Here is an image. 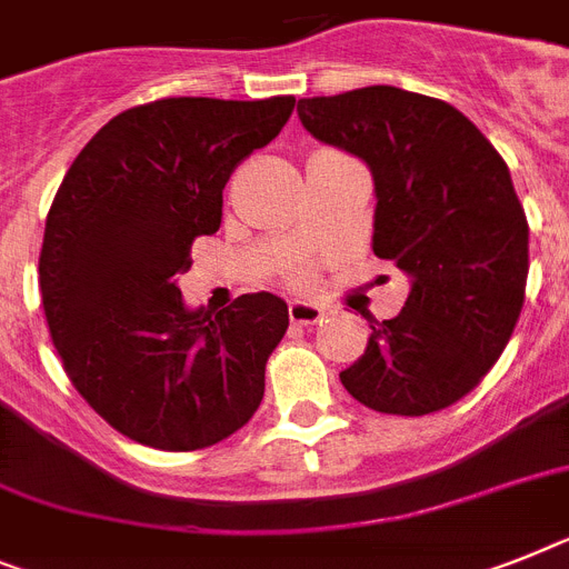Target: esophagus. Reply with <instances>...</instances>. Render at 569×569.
<instances>
[{
	"mask_svg": "<svg viewBox=\"0 0 569 569\" xmlns=\"http://www.w3.org/2000/svg\"><path fill=\"white\" fill-rule=\"evenodd\" d=\"M289 318L292 323H300V327H312L323 318V309L318 303H307V300H292L289 303Z\"/></svg>",
	"mask_w": 569,
	"mask_h": 569,
	"instance_id": "34e87169",
	"label": "esophagus"
}]
</instances>
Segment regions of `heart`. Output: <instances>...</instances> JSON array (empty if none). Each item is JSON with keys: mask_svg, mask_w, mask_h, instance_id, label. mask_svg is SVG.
<instances>
[{"mask_svg": "<svg viewBox=\"0 0 569 569\" xmlns=\"http://www.w3.org/2000/svg\"><path fill=\"white\" fill-rule=\"evenodd\" d=\"M286 280L295 286V289H309L315 283V266L307 260H295L289 269H286Z\"/></svg>", "mask_w": 569, "mask_h": 569, "instance_id": "b5f03b06", "label": "heart"}]
</instances>
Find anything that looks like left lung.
Returning a JSON list of instances; mask_svg holds the SVG:
<instances>
[{"instance_id":"8db88e82","label":"left lung","mask_w":569,"mask_h":569,"mask_svg":"<svg viewBox=\"0 0 569 569\" xmlns=\"http://www.w3.org/2000/svg\"><path fill=\"white\" fill-rule=\"evenodd\" d=\"M298 114L367 161L373 251L410 277L402 312L367 318V350L341 385L393 417L460 402L506 350L527 295L529 226L509 167L460 109L396 86L303 98Z\"/></svg>"}]
</instances>
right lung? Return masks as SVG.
Instances as JSON below:
<instances>
[{
    "label": "right lung",
    "mask_w": 569,
    "mask_h": 569,
    "mask_svg": "<svg viewBox=\"0 0 569 569\" xmlns=\"http://www.w3.org/2000/svg\"><path fill=\"white\" fill-rule=\"evenodd\" d=\"M292 109V94L141 103L100 127L57 188L40 251L51 341L89 408L141 446H217L260 408L286 303L257 292L190 312L176 277L222 222L237 164Z\"/></svg>",
    "instance_id": "1"
}]
</instances>
